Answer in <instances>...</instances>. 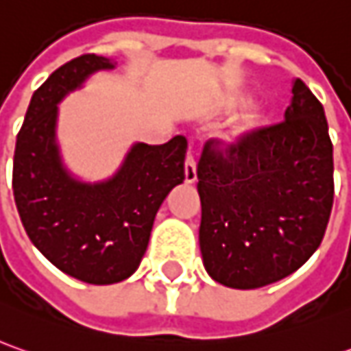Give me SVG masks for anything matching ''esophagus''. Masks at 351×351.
<instances>
[{"instance_id": "1", "label": "esophagus", "mask_w": 351, "mask_h": 351, "mask_svg": "<svg viewBox=\"0 0 351 351\" xmlns=\"http://www.w3.org/2000/svg\"><path fill=\"white\" fill-rule=\"evenodd\" d=\"M184 182L186 184L196 182V159H194L192 153H188L186 161H184Z\"/></svg>"}]
</instances>
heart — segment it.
<instances>
[{
	"instance_id": "heart-1",
	"label": "heart",
	"mask_w": 351,
	"mask_h": 351,
	"mask_svg": "<svg viewBox=\"0 0 351 351\" xmlns=\"http://www.w3.org/2000/svg\"><path fill=\"white\" fill-rule=\"evenodd\" d=\"M247 95H241V93H237L233 95L231 99H227V103L225 106H241V104L247 103ZM264 124V114L260 112V110H252V112H247V114L243 116L241 120H237L233 126L229 128L227 132H225L221 139H223V145L227 147H231V145H239L241 141H245L247 138H250L260 126Z\"/></svg>"
}]
</instances>
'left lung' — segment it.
I'll return each mask as SVG.
<instances>
[{"label": "left lung", "instance_id": "8db88e82", "mask_svg": "<svg viewBox=\"0 0 351 351\" xmlns=\"http://www.w3.org/2000/svg\"><path fill=\"white\" fill-rule=\"evenodd\" d=\"M199 250L206 272L233 289L287 278L324 237L334 199L332 141L322 104L291 83L284 122L198 163Z\"/></svg>", "mask_w": 351, "mask_h": 351}]
</instances>
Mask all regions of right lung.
Returning <instances> with one entry per match:
<instances>
[{"label": "right lung", "instance_id": "right-lung-1", "mask_svg": "<svg viewBox=\"0 0 351 351\" xmlns=\"http://www.w3.org/2000/svg\"><path fill=\"white\" fill-rule=\"evenodd\" d=\"M114 67L95 54L58 67L32 95L13 157V196L31 243L58 270L93 285L118 284L138 270L155 215L184 180L182 136L165 145L132 143L101 180H85L66 165L58 106L91 75Z\"/></svg>", "mask_w": 351, "mask_h": 351}]
</instances>
